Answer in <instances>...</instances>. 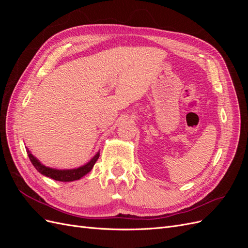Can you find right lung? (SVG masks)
I'll return each instance as SVG.
<instances>
[{"label": "right lung", "instance_id": "add662e5", "mask_svg": "<svg viewBox=\"0 0 248 248\" xmlns=\"http://www.w3.org/2000/svg\"><path fill=\"white\" fill-rule=\"evenodd\" d=\"M27 153L30 160H31V162L33 163V166L40 172V174L54 179L56 181H62V182H71V181H76V180H79L80 178L87 175L89 171H91L95 162L99 158V152H97L94 155L93 158L86 164H84V166L76 168V169L59 170V169H52V168L44 166L43 163H41L38 159L36 158L28 148H27Z\"/></svg>", "mask_w": 248, "mask_h": 248}]
</instances>
